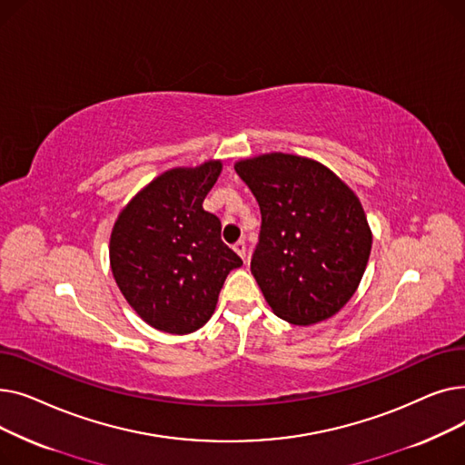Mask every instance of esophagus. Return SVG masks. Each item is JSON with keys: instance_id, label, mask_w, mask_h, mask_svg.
Returning a JSON list of instances; mask_svg holds the SVG:
<instances>
[{"instance_id": "1", "label": "esophagus", "mask_w": 465, "mask_h": 465, "mask_svg": "<svg viewBox=\"0 0 465 465\" xmlns=\"http://www.w3.org/2000/svg\"><path fill=\"white\" fill-rule=\"evenodd\" d=\"M233 251L242 258V262L247 260V245H245V241H237L235 245H233Z\"/></svg>"}]
</instances>
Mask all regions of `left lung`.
<instances>
[{"label":"left lung","mask_w":465,"mask_h":465,"mask_svg":"<svg viewBox=\"0 0 465 465\" xmlns=\"http://www.w3.org/2000/svg\"><path fill=\"white\" fill-rule=\"evenodd\" d=\"M262 213L251 272L279 319L309 326L352 298L371 252L358 195L311 158L272 153L235 163Z\"/></svg>","instance_id":"left-lung-1"}]
</instances>
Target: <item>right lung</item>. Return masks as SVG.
<instances>
[{"label":"right lung","mask_w":465,"mask_h":465,"mask_svg":"<svg viewBox=\"0 0 465 465\" xmlns=\"http://www.w3.org/2000/svg\"><path fill=\"white\" fill-rule=\"evenodd\" d=\"M223 162L169 169L137 192L111 232L109 258L122 296L165 333L200 330L241 258L220 239V220L203 209Z\"/></svg>","instance_id":"obj_1"}]
</instances>
